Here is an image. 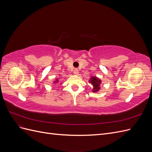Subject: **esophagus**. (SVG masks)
I'll return each instance as SVG.
<instances>
[{
	"mask_svg": "<svg viewBox=\"0 0 152 152\" xmlns=\"http://www.w3.org/2000/svg\"><path fill=\"white\" fill-rule=\"evenodd\" d=\"M79 70H78L77 68H75L74 70H73V73H74L75 75H78L79 74Z\"/></svg>",
	"mask_w": 152,
	"mask_h": 152,
	"instance_id": "esophagus-1",
	"label": "esophagus"
}]
</instances>
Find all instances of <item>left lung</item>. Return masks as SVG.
I'll return each mask as SVG.
<instances>
[{"label":"left lung","instance_id":"1","mask_svg":"<svg viewBox=\"0 0 152 152\" xmlns=\"http://www.w3.org/2000/svg\"><path fill=\"white\" fill-rule=\"evenodd\" d=\"M89 81L94 87L93 89V92H94V93H96V92L98 91L100 89V84L102 81L98 78L96 77H93L91 78V79Z\"/></svg>","mask_w":152,"mask_h":152}]
</instances>
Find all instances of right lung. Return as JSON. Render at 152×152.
<instances>
[{
    "label": "right lung",
    "instance_id": "1",
    "mask_svg": "<svg viewBox=\"0 0 152 152\" xmlns=\"http://www.w3.org/2000/svg\"><path fill=\"white\" fill-rule=\"evenodd\" d=\"M58 82V80H56V81L54 82V83H56V82Z\"/></svg>",
    "mask_w": 152,
    "mask_h": 152
}]
</instances>
